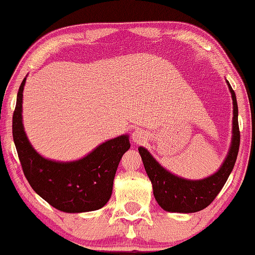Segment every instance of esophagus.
Wrapping results in <instances>:
<instances>
[{
  "label": "esophagus",
  "mask_w": 255,
  "mask_h": 255,
  "mask_svg": "<svg viewBox=\"0 0 255 255\" xmlns=\"http://www.w3.org/2000/svg\"><path fill=\"white\" fill-rule=\"evenodd\" d=\"M148 135L144 130L141 129H136L131 133V142H134L135 144H142L147 141Z\"/></svg>",
  "instance_id": "1"
}]
</instances>
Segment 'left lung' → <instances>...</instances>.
<instances>
[{
  "instance_id": "8db88e82",
  "label": "left lung",
  "mask_w": 255,
  "mask_h": 255,
  "mask_svg": "<svg viewBox=\"0 0 255 255\" xmlns=\"http://www.w3.org/2000/svg\"><path fill=\"white\" fill-rule=\"evenodd\" d=\"M233 100V124L232 141L224 162L217 172L207 178L189 180L170 173L155 160L144 147H138L144 169L153 185V194L162 209L172 213H195L207 207L217 198L233 170L240 146V131L238 124L237 96L227 81Z\"/></svg>"
}]
</instances>
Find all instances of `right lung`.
<instances>
[{
    "mask_svg": "<svg viewBox=\"0 0 255 255\" xmlns=\"http://www.w3.org/2000/svg\"><path fill=\"white\" fill-rule=\"evenodd\" d=\"M25 80L27 76L17 93L12 137L29 185L48 204L64 213L102 208L112 196L119 162L130 148L129 135L107 140L79 160L63 162L42 156L31 146L23 127L22 100Z\"/></svg>",
    "mask_w": 255,
    "mask_h": 255,
    "instance_id": "1",
    "label": "right lung"
}]
</instances>
